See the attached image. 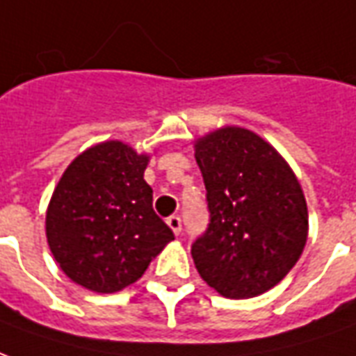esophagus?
Segmentation results:
<instances>
[{"instance_id":"34e87169","label":"esophagus","mask_w":356,"mask_h":356,"mask_svg":"<svg viewBox=\"0 0 356 356\" xmlns=\"http://www.w3.org/2000/svg\"><path fill=\"white\" fill-rule=\"evenodd\" d=\"M167 224H168V227L175 232V235H180L181 233V218L180 216H170L167 220Z\"/></svg>"}]
</instances>
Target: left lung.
I'll return each mask as SVG.
<instances>
[{
	"label": "left lung",
	"mask_w": 356,
	"mask_h": 356,
	"mask_svg": "<svg viewBox=\"0 0 356 356\" xmlns=\"http://www.w3.org/2000/svg\"><path fill=\"white\" fill-rule=\"evenodd\" d=\"M210 210L191 246L201 279L218 294L246 300L267 292L296 266L309 216L284 157L256 132L222 127L195 140Z\"/></svg>",
	"instance_id": "1"
}]
</instances>
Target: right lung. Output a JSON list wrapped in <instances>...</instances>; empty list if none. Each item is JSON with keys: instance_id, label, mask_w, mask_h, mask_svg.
<instances>
[{"instance_id": "obj_1", "label": "right lung", "mask_w": 356, "mask_h": 356, "mask_svg": "<svg viewBox=\"0 0 356 356\" xmlns=\"http://www.w3.org/2000/svg\"><path fill=\"white\" fill-rule=\"evenodd\" d=\"M149 163L121 140L79 153L56 184L45 216L53 258L79 286L111 294L136 282L175 238L153 210Z\"/></svg>"}]
</instances>
